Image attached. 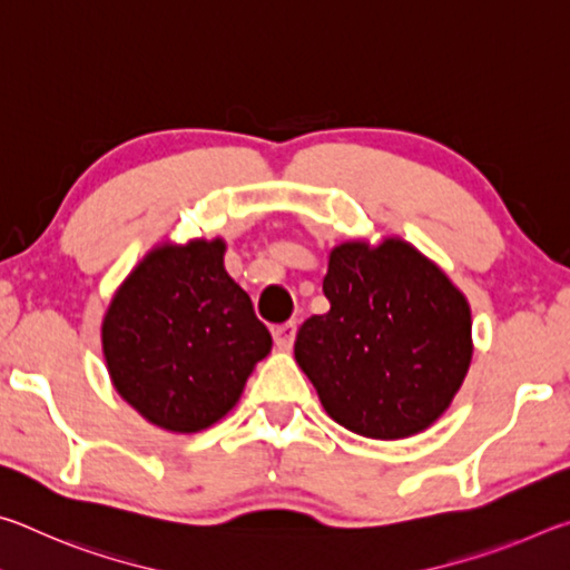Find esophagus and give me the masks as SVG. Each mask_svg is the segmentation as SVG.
Masks as SVG:
<instances>
[{"label": "esophagus", "mask_w": 570, "mask_h": 570, "mask_svg": "<svg viewBox=\"0 0 570 570\" xmlns=\"http://www.w3.org/2000/svg\"><path fill=\"white\" fill-rule=\"evenodd\" d=\"M294 340H296V324L294 322H286V324L276 326V330H274V342H276L278 350L288 352L294 346Z\"/></svg>", "instance_id": "esophagus-1"}]
</instances>
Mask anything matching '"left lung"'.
<instances>
[{"label": "left lung", "instance_id": "obj_1", "mask_svg": "<svg viewBox=\"0 0 570 570\" xmlns=\"http://www.w3.org/2000/svg\"><path fill=\"white\" fill-rule=\"evenodd\" d=\"M330 312L296 334L294 356L322 407L372 440L428 430L455 400L472 360L465 294L410 240H344L324 276Z\"/></svg>", "mask_w": 570, "mask_h": 570}]
</instances>
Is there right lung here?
<instances>
[{
  "label": "right lung",
  "instance_id": "add662e5",
  "mask_svg": "<svg viewBox=\"0 0 570 570\" xmlns=\"http://www.w3.org/2000/svg\"><path fill=\"white\" fill-rule=\"evenodd\" d=\"M224 254V238L158 244L102 316L112 387L160 430L190 435L226 417L272 352V334L228 276Z\"/></svg>",
  "mask_w": 570,
  "mask_h": 570
}]
</instances>
